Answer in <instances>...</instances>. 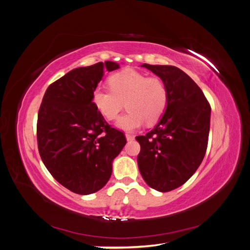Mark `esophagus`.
<instances>
[{
    "instance_id": "1",
    "label": "esophagus",
    "mask_w": 250,
    "mask_h": 250,
    "mask_svg": "<svg viewBox=\"0 0 250 250\" xmlns=\"http://www.w3.org/2000/svg\"><path fill=\"white\" fill-rule=\"evenodd\" d=\"M125 137H126V140H127V141H132V140L135 139V136L130 135V133H126Z\"/></svg>"
}]
</instances>
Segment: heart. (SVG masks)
<instances>
[{"instance_id": "heart-1", "label": "heart", "mask_w": 250, "mask_h": 250, "mask_svg": "<svg viewBox=\"0 0 250 250\" xmlns=\"http://www.w3.org/2000/svg\"><path fill=\"white\" fill-rule=\"evenodd\" d=\"M110 90L97 87L93 90L92 104L105 119L115 120L128 109L117 122V127L133 131L145 124H155L166 111L168 102L167 88L159 77H147L144 73L126 69L108 78Z\"/></svg>"}]
</instances>
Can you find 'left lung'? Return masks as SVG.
Returning <instances> with one entry per match:
<instances>
[{
  "mask_svg": "<svg viewBox=\"0 0 250 250\" xmlns=\"http://www.w3.org/2000/svg\"><path fill=\"white\" fill-rule=\"evenodd\" d=\"M141 66L161 78L168 92L164 114L145 136L138 167L144 181L159 192L175 190L187 182L202 163L210 130L211 107L203 91L174 65Z\"/></svg>",
  "mask_w": 250,
  "mask_h": 250,
  "instance_id": "8db88e82",
  "label": "left lung"
}]
</instances>
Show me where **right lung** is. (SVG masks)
I'll list each match as a JSON object with an SVG mask.
<instances>
[{"instance_id":"1","label":"right lung","mask_w":250,"mask_h":250,"mask_svg":"<svg viewBox=\"0 0 250 250\" xmlns=\"http://www.w3.org/2000/svg\"><path fill=\"white\" fill-rule=\"evenodd\" d=\"M120 64L97 62L66 73L48 86L38 113L37 141L42 161L60 185L89 195L100 191L112 173V162L126 144L92 104L104 71Z\"/></svg>"}]
</instances>
